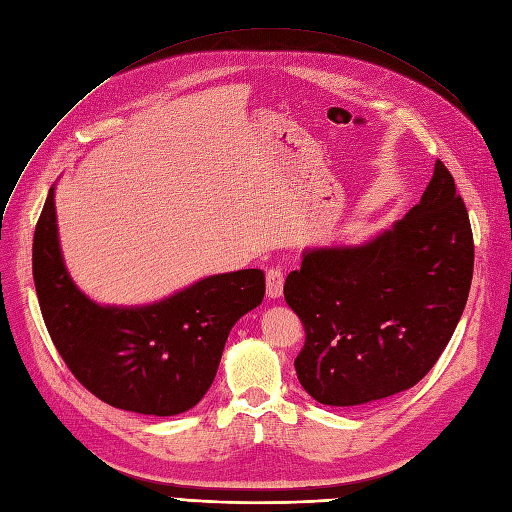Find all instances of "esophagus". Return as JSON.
I'll return each mask as SVG.
<instances>
[{
    "label": "esophagus",
    "mask_w": 512,
    "mask_h": 512,
    "mask_svg": "<svg viewBox=\"0 0 512 512\" xmlns=\"http://www.w3.org/2000/svg\"><path fill=\"white\" fill-rule=\"evenodd\" d=\"M282 292H284V271L273 267L267 271V294L269 299H277L282 297Z\"/></svg>",
    "instance_id": "1"
}]
</instances>
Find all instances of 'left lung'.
I'll use <instances>...</instances> for the list:
<instances>
[{"instance_id":"left-lung-1","label":"left lung","mask_w":512,"mask_h":512,"mask_svg":"<svg viewBox=\"0 0 512 512\" xmlns=\"http://www.w3.org/2000/svg\"><path fill=\"white\" fill-rule=\"evenodd\" d=\"M474 271L468 209L438 160L404 218L359 245L309 247L284 297L305 327L294 369L324 406H361L423 380L451 342Z\"/></svg>"}]
</instances>
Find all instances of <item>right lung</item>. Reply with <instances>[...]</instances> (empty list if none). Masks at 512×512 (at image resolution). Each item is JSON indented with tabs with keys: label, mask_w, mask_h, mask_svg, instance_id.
<instances>
[{
	"label": "right lung",
	"mask_w": 512,
	"mask_h": 512,
	"mask_svg": "<svg viewBox=\"0 0 512 512\" xmlns=\"http://www.w3.org/2000/svg\"><path fill=\"white\" fill-rule=\"evenodd\" d=\"M34 284L57 352L108 406L173 416L194 408L218 374L235 322L265 297V273L209 275L149 305H100L72 282L61 254L55 185L34 232Z\"/></svg>",
	"instance_id": "right-lung-1"
}]
</instances>
